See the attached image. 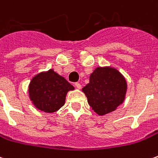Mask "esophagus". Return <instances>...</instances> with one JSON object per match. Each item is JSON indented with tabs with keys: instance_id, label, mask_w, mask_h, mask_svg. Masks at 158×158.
<instances>
[{
	"instance_id": "obj_1",
	"label": "esophagus",
	"mask_w": 158,
	"mask_h": 158,
	"mask_svg": "<svg viewBox=\"0 0 158 158\" xmlns=\"http://www.w3.org/2000/svg\"><path fill=\"white\" fill-rule=\"evenodd\" d=\"M74 86H75L77 89H81V85L79 83H75L74 84Z\"/></svg>"
}]
</instances>
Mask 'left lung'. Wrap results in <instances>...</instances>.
Listing matches in <instances>:
<instances>
[{
  "mask_svg": "<svg viewBox=\"0 0 158 158\" xmlns=\"http://www.w3.org/2000/svg\"><path fill=\"white\" fill-rule=\"evenodd\" d=\"M126 89L125 79L118 70L97 68L89 76V83L82 90L92 109L99 115H105L122 104Z\"/></svg>",
  "mask_w": 158,
  "mask_h": 158,
  "instance_id": "8db88e82",
  "label": "left lung"
}]
</instances>
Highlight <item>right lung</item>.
<instances>
[{
  "mask_svg": "<svg viewBox=\"0 0 158 158\" xmlns=\"http://www.w3.org/2000/svg\"><path fill=\"white\" fill-rule=\"evenodd\" d=\"M74 87L53 70L42 73L33 78L29 85V97L38 109L53 113L61 108L67 92Z\"/></svg>",
  "mask_w": 158,
  "mask_h": 158,
  "instance_id": "1",
  "label": "right lung"
}]
</instances>
